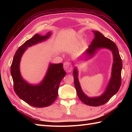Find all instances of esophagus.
Here are the masks:
<instances>
[{"instance_id": "obj_1", "label": "esophagus", "mask_w": 132, "mask_h": 132, "mask_svg": "<svg viewBox=\"0 0 132 132\" xmlns=\"http://www.w3.org/2000/svg\"><path fill=\"white\" fill-rule=\"evenodd\" d=\"M63 68L64 70L68 72H70L72 70L70 63L68 62H66L63 63Z\"/></svg>"}]
</instances>
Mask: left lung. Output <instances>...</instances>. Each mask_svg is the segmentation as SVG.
<instances>
[{
    "label": "left lung",
    "mask_w": 132,
    "mask_h": 132,
    "mask_svg": "<svg viewBox=\"0 0 132 132\" xmlns=\"http://www.w3.org/2000/svg\"><path fill=\"white\" fill-rule=\"evenodd\" d=\"M95 37L85 54L88 58H91L98 50L106 48L112 51L113 57V63L112 69L111 79L104 93L97 97H88L83 92L78 80V72L76 68L73 71L75 87L78 97L85 104L97 106L104 104L119 90L121 85V70L122 63L119 49L116 45L110 39L105 37L98 31H92Z\"/></svg>",
    "instance_id": "left-lung-1"
}]
</instances>
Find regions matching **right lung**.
<instances>
[{
  "mask_svg": "<svg viewBox=\"0 0 132 132\" xmlns=\"http://www.w3.org/2000/svg\"><path fill=\"white\" fill-rule=\"evenodd\" d=\"M52 33L45 36L36 34L26 41L17 50L11 66V74L16 94L30 105L43 108L50 105L58 96V90L62 79L66 75L63 64L50 63L46 75L37 85H32L22 78L20 71V63L22 55L28 47L46 40Z\"/></svg>",
  "mask_w": 132,
  "mask_h": 132,
  "instance_id": "obj_1",
  "label": "right lung"
}]
</instances>
